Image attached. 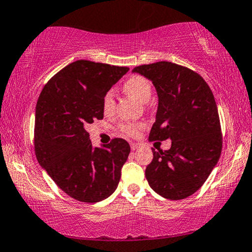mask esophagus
I'll return each instance as SVG.
<instances>
[{"label": "esophagus", "instance_id": "obj_1", "mask_svg": "<svg viewBox=\"0 0 252 252\" xmlns=\"http://www.w3.org/2000/svg\"><path fill=\"white\" fill-rule=\"evenodd\" d=\"M139 146H140V144H137V143H131L130 144V147H131V150H132V151L138 150V148H139Z\"/></svg>", "mask_w": 252, "mask_h": 252}]
</instances>
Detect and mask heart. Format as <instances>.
Wrapping results in <instances>:
<instances>
[{
  "label": "heart",
  "instance_id": "heart-1",
  "mask_svg": "<svg viewBox=\"0 0 252 252\" xmlns=\"http://www.w3.org/2000/svg\"><path fill=\"white\" fill-rule=\"evenodd\" d=\"M123 89L141 102H147L152 97V86L150 81L140 75H133L127 79ZM115 108V94L112 90L106 92L102 97V111L105 114H111ZM141 123H125L120 126V131L127 136L134 137L143 129Z\"/></svg>",
  "mask_w": 252,
  "mask_h": 252
}]
</instances>
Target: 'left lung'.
<instances>
[{"mask_svg":"<svg viewBox=\"0 0 252 252\" xmlns=\"http://www.w3.org/2000/svg\"><path fill=\"white\" fill-rule=\"evenodd\" d=\"M158 92L157 119L150 140L171 139L170 150H153L145 176L168 200H183L203 185L220 158L222 137L215 97L194 70L170 62L134 67Z\"/></svg>","mask_w":252,"mask_h":252,"instance_id":"obj_1","label":"left lung"}]
</instances>
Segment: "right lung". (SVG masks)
I'll return each mask as SVG.
<instances>
[{"label": "right lung", "mask_w": 252, "mask_h": 252, "mask_svg": "<svg viewBox=\"0 0 252 252\" xmlns=\"http://www.w3.org/2000/svg\"><path fill=\"white\" fill-rule=\"evenodd\" d=\"M127 67L77 60L50 79L35 111L36 158L67 195L94 203L112 195L121 178L130 145L114 138L92 146L88 126L104 118L102 97Z\"/></svg>", "instance_id": "add662e5"}]
</instances>
